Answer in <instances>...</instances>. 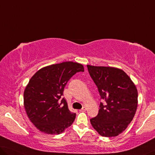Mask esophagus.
I'll return each instance as SVG.
<instances>
[{"instance_id":"obj_1","label":"esophagus","mask_w":155,"mask_h":155,"mask_svg":"<svg viewBox=\"0 0 155 155\" xmlns=\"http://www.w3.org/2000/svg\"><path fill=\"white\" fill-rule=\"evenodd\" d=\"M85 110H86V108H85V107H83V108H81V109L80 110V111H81V112H85Z\"/></svg>"}]
</instances>
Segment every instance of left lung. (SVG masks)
Masks as SVG:
<instances>
[{"label":"left lung","instance_id":"left-lung-1","mask_svg":"<svg viewBox=\"0 0 155 155\" xmlns=\"http://www.w3.org/2000/svg\"><path fill=\"white\" fill-rule=\"evenodd\" d=\"M101 100L96 117L91 119L101 136L117 137L133 120L138 105L136 85L124 71L111 67L87 65Z\"/></svg>","mask_w":155,"mask_h":155}]
</instances>
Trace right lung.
I'll return each instance as SVG.
<instances>
[{
    "label": "right lung",
    "mask_w": 155,
    "mask_h": 155,
    "mask_svg": "<svg viewBox=\"0 0 155 155\" xmlns=\"http://www.w3.org/2000/svg\"><path fill=\"white\" fill-rule=\"evenodd\" d=\"M79 71H84L81 64L64 62L40 69L29 81L24 93V108L41 132L60 134L74 121L76 114L69 110L63 95L67 83Z\"/></svg>",
    "instance_id": "obj_1"
}]
</instances>
